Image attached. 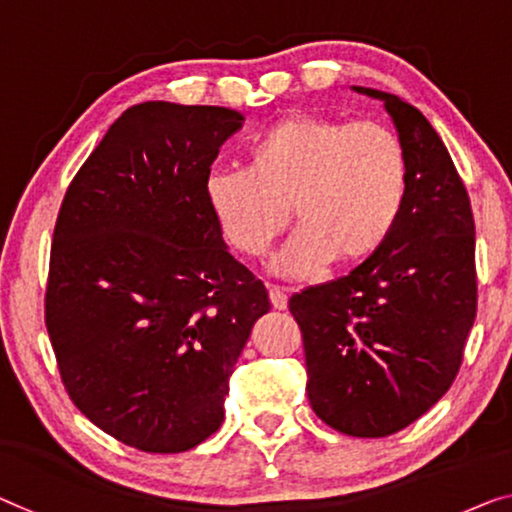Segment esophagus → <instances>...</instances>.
Segmentation results:
<instances>
[{"instance_id": "esophagus-1", "label": "esophagus", "mask_w": 512, "mask_h": 512, "mask_svg": "<svg viewBox=\"0 0 512 512\" xmlns=\"http://www.w3.org/2000/svg\"><path fill=\"white\" fill-rule=\"evenodd\" d=\"M269 299H271V305L276 310H285L287 308V292L282 287L271 285L269 287Z\"/></svg>"}]
</instances>
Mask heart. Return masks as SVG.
<instances>
[{
  "mask_svg": "<svg viewBox=\"0 0 512 512\" xmlns=\"http://www.w3.org/2000/svg\"><path fill=\"white\" fill-rule=\"evenodd\" d=\"M407 179V149L393 128L292 114L250 144L248 170L211 172L204 195L223 239L253 257L269 250L292 211L299 227L273 271L310 278L331 259L358 264L384 246L402 216Z\"/></svg>",
  "mask_w": 512,
  "mask_h": 512,
  "instance_id": "1",
  "label": "heart"
}]
</instances>
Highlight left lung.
I'll use <instances>...</instances> for the list:
<instances>
[{"label":"left lung","mask_w":512,"mask_h":512,"mask_svg":"<svg viewBox=\"0 0 512 512\" xmlns=\"http://www.w3.org/2000/svg\"><path fill=\"white\" fill-rule=\"evenodd\" d=\"M407 149V200L375 255L289 299L310 407L349 437H388L441 400L476 319V227L467 188L421 110L386 91Z\"/></svg>","instance_id":"left-lung-1"}]
</instances>
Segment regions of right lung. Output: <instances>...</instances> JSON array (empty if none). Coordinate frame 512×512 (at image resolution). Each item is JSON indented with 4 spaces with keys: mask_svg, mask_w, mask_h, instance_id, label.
Segmentation results:
<instances>
[{
    "mask_svg": "<svg viewBox=\"0 0 512 512\" xmlns=\"http://www.w3.org/2000/svg\"><path fill=\"white\" fill-rule=\"evenodd\" d=\"M236 110L147 101L110 126L61 202L45 326L75 407L121 444L183 453L225 418L271 308L204 195Z\"/></svg>",
    "mask_w": 512,
    "mask_h": 512,
    "instance_id": "add662e5",
    "label": "right lung"
}]
</instances>
